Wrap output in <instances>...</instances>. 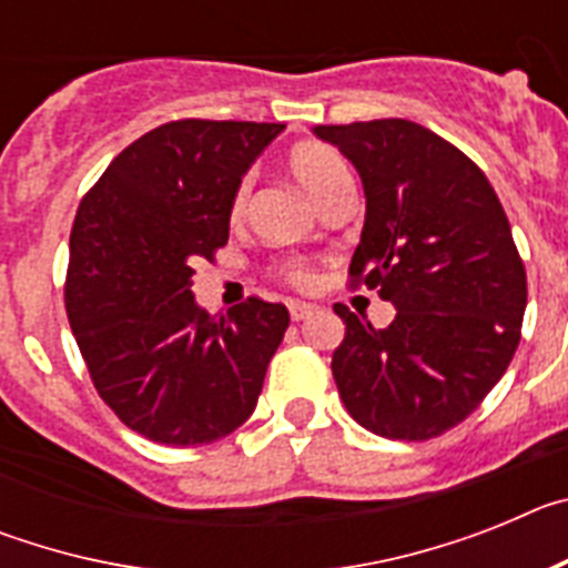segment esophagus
Wrapping results in <instances>:
<instances>
[{
  "label": "esophagus",
  "instance_id": "obj_1",
  "mask_svg": "<svg viewBox=\"0 0 568 568\" xmlns=\"http://www.w3.org/2000/svg\"><path fill=\"white\" fill-rule=\"evenodd\" d=\"M290 318L293 321H304L315 313V304H307V301H290Z\"/></svg>",
  "mask_w": 568,
  "mask_h": 568
}]
</instances>
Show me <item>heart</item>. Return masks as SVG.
<instances>
[{"label":"heart","instance_id":"heart-1","mask_svg":"<svg viewBox=\"0 0 568 568\" xmlns=\"http://www.w3.org/2000/svg\"><path fill=\"white\" fill-rule=\"evenodd\" d=\"M287 168L290 173L295 175V182L307 190L318 204H327L335 193L353 187V175H349L344 155H341L335 148H329V144H321V142L295 144L287 155ZM250 190H253V175L244 173L239 182H235L233 193H230L227 215L233 224L241 222L244 213H247ZM278 275L284 281H290L293 287H313V281H315L313 267L304 264V261H281Z\"/></svg>","mask_w":568,"mask_h":568}]
</instances>
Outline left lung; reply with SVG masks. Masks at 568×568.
<instances>
[{
    "label": "left lung",
    "mask_w": 568,
    "mask_h": 568,
    "mask_svg": "<svg viewBox=\"0 0 568 568\" xmlns=\"http://www.w3.org/2000/svg\"><path fill=\"white\" fill-rule=\"evenodd\" d=\"M366 193L349 287L398 315L375 329L344 304L333 378L346 413L393 440H429L469 418L518 349L526 270L484 170L406 119L321 124Z\"/></svg>",
    "instance_id": "1"
}]
</instances>
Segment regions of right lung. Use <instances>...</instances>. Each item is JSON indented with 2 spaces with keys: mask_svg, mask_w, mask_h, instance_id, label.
Segmentation results:
<instances>
[{
  "mask_svg": "<svg viewBox=\"0 0 568 568\" xmlns=\"http://www.w3.org/2000/svg\"><path fill=\"white\" fill-rule=\"evenodd\" d=\"M284 124L179 119L115 155L79 202L64 310L99 398L164 446L224 438L253 415L290 313L250 295L199 310L190 278L230 235V193Z\"/></svg>",
  "mask_w": 568,
  "mask_h": 568,
  "instance_id": "add662e5",
  "label": "right lung"
}]
</instances>
